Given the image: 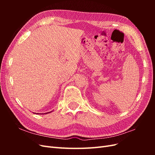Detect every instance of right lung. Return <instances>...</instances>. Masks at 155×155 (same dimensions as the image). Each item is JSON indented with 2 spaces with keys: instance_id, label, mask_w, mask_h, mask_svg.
Segmentation results:
<instances>
[{
  "instance_id": "add662e5",
  "label": "right lung",
  "mask_w": 155,
  "mask_h": 155,
  "mask_svg": "<svg viewBox=\"0 0 155 155\" xmlns=\"http://www.w3.org/2000/svg\"><path fill=\"white\" fill-rule=\"evenodd\" d=\"M46 112V113H44V114H48V113H50V112ZM38 114V113H37Z\"/></svg>"
}]
</instances>
